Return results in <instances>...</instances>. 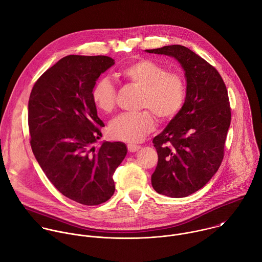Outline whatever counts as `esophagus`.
Here are the masks:
<instances>
[{
    "instance_id": "34e87169",
    "label": "esophagus",
    "mask_w": 262,
    "mask_h": 262,
    "mask_svg": "<svg viewBox=\"0 0 262 262\" xmlns=\"http://www.w3.org/2000/svg\"><path fill=\"white\" fill-rule=\"evenodd\" d=\"M127 149H128V151L129 152H137V151H139L140 149H141V147L140 146H138V145H134V144H128L127 145Z\"/></svg>"
}]
</instances>
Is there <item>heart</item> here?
Returning a JSON list of instances; mask_svg holds the SVG:
<instances>
[{"mask_svg":"<svg viewBox=\"0 0 262 262\" xmlns=\"http://www.w3.org/2000/svg\"><path fill=\"white\" fill-rule=\"evenodd\" d=\"M119 74L132 85L142 90L140 107L149 109L160 121H169L181 111L187 88L179 72L166 71L163 65L155 61L140 59L124 66ZM92 99L96 107L105 113H110L115 108L116 89L108 77L104 76L96 81ZM150 113L146 110L138 114L119 115L110 123L111 138L127 143L141 142L155 128L156 120Z\"/></svg>","mask_w":262,"mask_h":262,"instance_id":"obj_1","label":"heart"}]
</instances>
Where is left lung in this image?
<instances>
[{"label": "left lung", "instance_id": "obj_1", "mask_svg": "<svg viewBox=\"0 0 262 262\" xmlns=\"http://www.w3.org/2000/svg\"><path fill=\"white\" fill-rule=\"evenodd\" d=\"M145 52L172 57L185 71V103L153 139L158 163L151 183L161 195L187 197L203 188L222 164L231 124L228 91L219 71L184 46Z\"/></svg>", "mask_w": 262, "mask_h": 262}]
</instances>
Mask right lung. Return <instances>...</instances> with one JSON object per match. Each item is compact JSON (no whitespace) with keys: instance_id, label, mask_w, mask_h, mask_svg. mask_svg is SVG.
I'll return each mask as SVG.
<instances>
[{"instance_id":"1","label":"right lung","mask_w":262,"mask_h":262,"mask_svg":"<svg viewBox=\"0 0 262 262\" xmlns=\"http://www.w3.org/2000/svg\"><path fill=\"white\" fill-rule=\"evenodd\" d=\"M114 63L107 56H66L36 80L28 101L30 146L36 161L61 194L88 206L112 197V176L127 153L122 142L93 146L105 125L92 90Z\"/></svg>"}]
</instances>
